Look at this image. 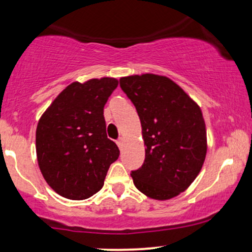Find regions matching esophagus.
Listing matches in <instances>:
<instances>
[{"label":"esophagus","instance_id":"1","mask_svg":"<svg viewBox=\"0 0 252 252\" xmlns=\"http://www.w3.org/2000/svg\"><path fill=\"white\" fill-rule=\"evenodd\" d=\"M116 143H117L118 148L122 149V148H123V144H124V138H123V137H120V138H118V140L116 141Z\"/></svg>","mask_w":252,"mask_h":252}]
</instances>
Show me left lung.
<instances>
[{"instance_id": "left-lung-1", "label": "left lung", "mask_w": 252, "mask_h": 252, "mask_svg": "<svg viewBox=\"0 0 252 252\" xmlns=\"http://www.w3.org/2000/svg\"><path fill=\"white\" fill-rule=\"evenodd\" d=\"M120 86L135 105L146 144L142 167L131 170L136 189L158 200L180 194L194 181L206 156L200 108L167 77H123Z\"/></svg>"}]
</instances>
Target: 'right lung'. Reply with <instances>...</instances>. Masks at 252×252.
<instances>
[{
	"label": "right lung",
	"mask_w": 252,
	"mask_h": 252,
	"mask_svg": "<svg viewBox=\"0 0 252 252\" xmlns=\"http://www.w3.org/2000/svg\"><path fill=\"white\" fill-rule=\"evenodd\" d=\"M118 80L91 79L68 85L45 111L36 128V156L46 182L72 200L103 187L120 150L106 136L104 105Z\"/></svg>",
	"instance_id": "right-lung-1"
}]
</instances>
